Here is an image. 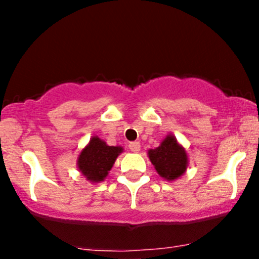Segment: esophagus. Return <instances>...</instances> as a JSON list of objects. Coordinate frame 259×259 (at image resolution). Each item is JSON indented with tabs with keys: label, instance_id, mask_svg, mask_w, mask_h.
Masks as SVG:
<instances>
[{
	"label": "esophagus",
	"instance_id": "1",
	"mask_svg": "<svg viewBox=\"0 0 259 259\" xmlns=\"http://www.w3.org/2000/svg\"><path fill=\"white\" fill-rule=\"evenodd\" d=\"M129 149L133 151V153H139V151H140V143H138V142L130 143Z\"/></svg>",
	"mask_w": 259,
	"mask_h": 259
}]
</instances>
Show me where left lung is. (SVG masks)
<instances>
[{
  "label": "left lung",
  "mask_w": 259,
  "mask_h": 259,
  "mask_svg": "<svg viewBox=\"0 0 259 259\" xmlns=\"http://www.w3.org/2000/svg\"><path fill=\"white\" fill-rule=\"evenodd\" d=\"M148 156L156 173L168 182H173L184 176L189 164L185 148L179 144L173 134L166 135L155 149H149Z\"/></svg>",
  "instance_id": "8db88e82"
}]
</instances>
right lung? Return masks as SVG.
<instances>
[{
  "instance_id": "1",
  "label": "right lung",
  "mask_w": 259,
  "mask_h": 259,
  "mask_svg": "<svg viewBox=\"0 0 259 259\" xmlns=\"http://www.w3.org/2000/svg\"><path fill=\"white\" fill-rule=\"evenodd\" d=\"M122 151V146H110L99 137H93L77 156V170L89 182L95 184L104 182Z\"/></svg>"
}]
</instances>
